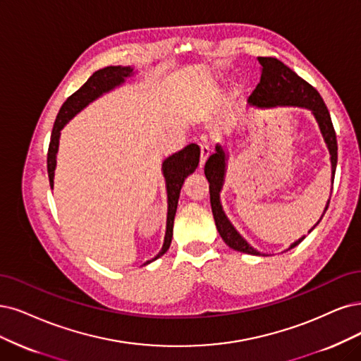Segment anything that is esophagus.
Wrapping results in <instances>:
<instances>
[{
	"instance_id": "esophagus-1",
	"label": "esophagus",
	"mask_w": 361,
	"mask_h": 361,
	"mask_svg": "<svg viewBox=\"0 0 361 361\" xmlns=\"http://www.w3.org/2000/svg\"><path fill=\"white\" fill-rule=\"evenodd\" d=\"M208 157H209V145L208 144H201V168H204Z\"/></svg>"
}]
</instances>
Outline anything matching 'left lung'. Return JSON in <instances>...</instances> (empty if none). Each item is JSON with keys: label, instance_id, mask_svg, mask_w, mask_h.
Here are the masks:
<instances>
[{"label": "left lung", "instance_id": "1", "mask_svg": "<svg viewBox=\"0 0 361 361\" xmlns=\"http://www.w3.org/2000/svg\"><path fill=\"white\" fill-rule=\"evenodd\" d=\"M257 59L262 65V77H260V83L256 86V89L252 90V93L250 95L248 104L252 106H259V109H272V106H278V105H281V106L283 105H296V106H303V109H308L312 111L317 123L319 126V130H322V135L324 138L329 153H330L331 189H333V180H335L336 164H338V141H336L335 128H333L329 110H327V106H326L322 95H319L315 87H312L308 82H305L302 77H299L295 71L290 70L287 65H284L276 58L259 56ZM226 162H228V153L224 152V149L220 144H217L216 153L208 157L205 168H204L205 177L209 183V201H211V209H212V216H214L217 231H219L220 236L223 238V241L231 248H233L236 251H241V252H247V255L259 256L260 252L252 248L245 241V239L236 232V229L233 228L229 219L226 217L224 211L221 208L220 192H221L223 183H224ZM329 204H330V199L327 201L324 212L327 211ZM324 212H323V216H324ZM323 216H322V219H323ZM319 220H318V223H319ZM303 239H305V236L300 238L299 241H296L295 244H291L290 248L299 245Z\"/></svg>", "mask_w": 361, "mask_h": 361}]
</instances>
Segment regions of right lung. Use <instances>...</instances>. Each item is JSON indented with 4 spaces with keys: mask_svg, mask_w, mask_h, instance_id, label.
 <instances>
[{
    "mask_svg": "<svg viewBox=\"0 0 361 361\" xmlns=\"http://www.w3.org/2000/svg\"><path fill=\"white\" fill-rule=\"evenodd\" d=\"M132 74H133V68H130V66H120V65L105 66V68L93 73L89 77L87 82L63 102L56 116L55 125H53L50 144H49V153H47V173H49V181H50L51 189H53V177H55L56 153H58L62 128L68 123L77 113L82 111L87 104L99 98L102 93L110 92L114 87L125 83V78L130 77ZM199 157H201V150H199V147L196 144H189L188 147H184L183 150L173 153L172 156L164 160L162 172L165 177L166 193H168V216H166L165 241H164L162 250L159 251V255L154 259L145 262L144 264L152 263L160 256H164L168 251L172 241L173 217H176V212H177L178 197H180L183 183L197 168Z\"/></svg>",
    "mask_w": 361,
    "mask_h": 361,
    "instance_id": "right-lung-1",
    "label": "right lung"
}]
</instances>
